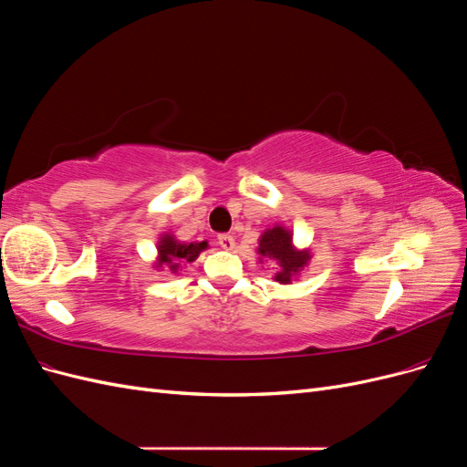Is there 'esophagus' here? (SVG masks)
Segmentation results:
<instances>
[{
    "label": "esophagus",
    "mask_w": 467,
    "mask_h": 467,
    "mask_svg": "<svg viewBox=\"0 0 467 467\" xmlns=\"http://www.w3.org/2000/svg\"><path fill=\"white\" fill-rule=\"evenodd\" d=\"M218 244H220L222 249L232 251V249L235 247V239H234V235H230V234H222V235H218Z\"/></svg>",
    "instance_id": "esophagus-1"
}]
</instances>
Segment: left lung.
<instances>
[{
  "label": "left lung",
  "mask_w": 467,
  "mask_h": 467,
  "mask_svg": "<svg viewBox=\"0 0 467 467\" xmlns=\"http://www.w3.org/2000/svg\"><path fill=\"white\" fill-rule=\"evenodd\" d=\"M259 263L273 261L278 268L275 273V280L278 285H292V280L298 276L307 266L309 249H298L292 244V232L285 225H273L263 232L259 237Z\"/></svg>",
  "instance_id": "left-lung-1"
}]
</instances>
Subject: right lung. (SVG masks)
Masks as SVG:
<instances>
[{"mask_svg": "<svg viewBox=\"0 0 467 467\" xmlns=\"http://www.w3.org/2000/svg\"><path fill=\"white\" fill-rule=\"evenodd\" d=\"M208 249V242H179L173 234H163L158 242V259L153 263L155 271L169 268L173 275L181 271L182 263H192L201 253Z\"/></svg>", "mask_w": 467, "mask_h": 467, "instance_id": "1", "label": "right lung"}]
</instances>
